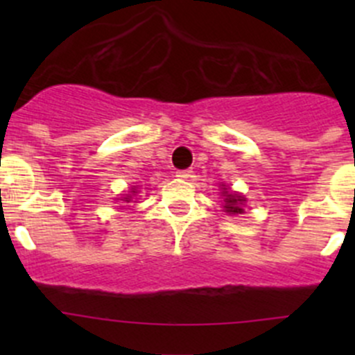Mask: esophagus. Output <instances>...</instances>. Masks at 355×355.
Instances as JSON below:
<instances>
[{
    "label": "esophagus",
    "instance_id": "obj_1",
    "mask_svg": "<svg viewBox=\"0 0 355 355\" xmlns=\"http://www.w3.org/2000/svg\"><path fill=\"white\" fill-rule=\"evenodd\" d=\"M191 173H192V170H177V171H175V177L189 178V177H191Z\"/></svg>",
    "mask_w": 355,
    "mask_h": 355
}]
</instances>
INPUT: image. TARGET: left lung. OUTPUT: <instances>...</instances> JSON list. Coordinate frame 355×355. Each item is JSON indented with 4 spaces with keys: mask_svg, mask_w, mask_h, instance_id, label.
Listing matches in <instances>:
<instances>
[{
    "mask_svg": "<svg viewBox=\"0 0 355 355\" xmlns=\"http://www.w3.org/2000/svg\"><path fill=\"white\" fill-rule=\"evenodd\" d=\"M223 196H225V211H227V213L230 214L242 213V202H244L245 198L235 194V192H228L227 189H223Z\"/></svg>",
    "mask_w": 355,
    "mask_h": 355,
    "instance_id": "obj_1",
    "label": "left lung"
}]
</instances>
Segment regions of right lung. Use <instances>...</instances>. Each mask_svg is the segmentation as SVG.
<instances>
[{"label": "right lung", "mask_w": 355, "mask_h": 355, "mask_svg": "<svg viewBox=\"0 0 355 355\" xmlns=\"http://www.w3.org/2000/svg\"><path fill=\"white\" fill-rule=\"evenodd\" d=\"M134 194H135V191H132V196H134ZM132 196H127V198H123V200H127V202H128V200L132 199Z\"/></svg>", "instance_id": "1"}]
</instances>
